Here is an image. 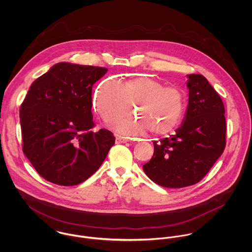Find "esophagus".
Returning a JSON list of instances; mask_svg holds the SVG:
<instances>
[{"label": "esophagus", "instance_id": "1", "mask_svg": "<svg viewBox=\"0 0 252 252\" xmlns=\"http://www.w3.org/2000/svg\"><path fill=\"white\" fill-rule=\"evenodd\" d=\"M116 144H124V143H127L129 140L127 138H124V137H120V136H116Z\"/></svg>", "mask_w": 252, "mask_h": 252}]
</instances>
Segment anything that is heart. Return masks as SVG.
<instances>
[{
  "label": "heart",
  "mask_w": 252,
  "mask_h": 252,
  "mask_svg": "<svg viewBox=\"0 0 252 252\" xmlns=\"http://www.w3.org/2000/svg\"><path fill=\"white\" fill-rule=\"evenodd\" d=\"M134 107L138 118H129L113 125L123 135L139 136L147 130L163 137L173 133L185 111V97L178 87L166 86L158 79L139 76L120 83L104 80L95 93L94 108L106 122L126 116Z\"/></svg>",
  "instance_id": "1"
}]
</instances>
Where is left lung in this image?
<instances>
[{
  "mask_svg": "<svg viewBox=\"0 0 252 252\" xmlns=\"http://www.w3.org/2000/svg\"><path fill=\"white\" fill-rule=\"evenodd\" d=\"M187 76L189 100L183 123L176 135L153 142V156L143 166L150 180L167 188L199 182L226 145L225 108L220 96L204 75Z\"/></svg>",
  "mask_w": 252,
  "mask_h": 252,
  "instance_id": "1",
  "label": "left lung"
}]
</instances>
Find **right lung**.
Returning a JSON list of instances; mask_svg holds the SVG:
<instances>
[{
	"instance_id": "add662e5",
	"label": "right lung",
	"mask_w": 252,
	"mask_h": 252,
	"mask_svg": "<svg viewBox=\"0 0 252 252\" xmlns=\"http://www.w3.org/2000/svg\"><path fill=\"white\" fill-rule=\"evenodd\" d=\"M107 68L58 63L36 78L20 107L22 149L39 176L76 185L102 165L115 143L107 129L92 132V87Z\"/></svg>"
}]
</instances>
